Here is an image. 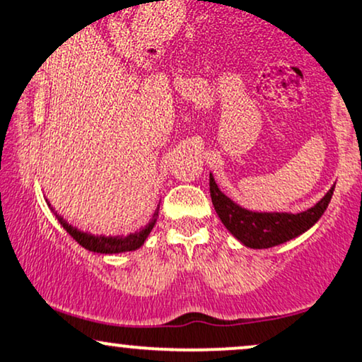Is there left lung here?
I'll return each mask as SVG.
<instances>
[{
	"mask_svg": "<svg viewBox=\"0 0 362 362\" xmlns=\"http://www.w3.org/2000/svg\"><path fill=\"white\" fill-rule=\"evenodd\" d=\"M334 188L336 186H332L319 203L302 213H296V215L293 213H262L250 211L231 202L228 196L218 188L213 174H209V193H211V202L218 216L226 230L238 242L250 248L276 247L314 226L331 203Z\"/></svg>",
	"mask_w": 362,
	"mask_h": 362,
	"instance_id": "left-lung-1",
	"label": "left lung"
}]
</instances>
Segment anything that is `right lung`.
I'll return each mask as SVG.
<instances>
[{
	"label": "right lung",
	"instance_id": "add662e5",
	"mask_svg": "<svg viewBox=\"0 0 362 362\" xmlns=\"http://www.w3.org/2000/svg\"><path fill=\"white\" fill-rule=\"evenodd\" d=\"M158 215H159V206L154 211L153 220L147 223L144 228L136 231V233H131V235H126V236H124V235L105 236V235H92V233H87V231L75 228V226L69 225V223L64 220V216L57 215V213H55L58 223L64 226V228L66 230V233L72 236L75 242H77L78 245H82V247L88 250V252L107 253V255H112V253H122V252H132V250L141 248L142 245H144L147 236H149L151 230L154 228L156 220H158Z\"/></svg>",
	"mask_w": 362,
	"mask_h": 362
}]
</instances>
